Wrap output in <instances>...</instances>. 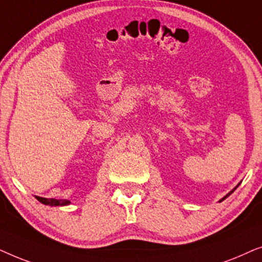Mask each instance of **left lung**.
<instances>
[{
	"label": "left lung",
	"instance_id": "obj_1",
	"mask_svg": "<svg viewBox=\"0 0 262 262\" xmlns=\"http://www.w3.org/2000/svg\"><path fill=\"white\" fill-rule=\"evenodd\" d=\"M238 185H239V184H238ZM238 185H237V186H236V187H235L234 189H232V191H231V192H229V193H228V194H227V195H225V196H224V198H223V199H222V200H224L225 198H227V196H229V195H230V194H231V193H232V192H234V191H235V189L238 187ZM222 200H221V202H222Z\"/></svg>",
	"mask_w": 262,
	"mask_h": 262
}]
</instances>
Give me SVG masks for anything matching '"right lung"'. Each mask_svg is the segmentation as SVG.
<instances>
[{
  "label": "right lung",
  "instance_id": "right-lung-1",
  "mask_svg": "<svg viewBox=\"0 0 262 262\" xmlns=\"http://www.w3.org/2000/svg\"><path fill=\"white\" fill-rule=\"evenodd\" d=\"M37 200H39L41 204H45V205H50V206H63V205H68L70 204L69 200L66 199H46V198H41V196H35Z\"/></svg>",
  "mask_w": 262,
  "mask_h": 262
}]
</instances>
